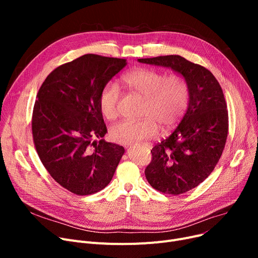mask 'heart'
<instances>
[{"label":"heart","mask_w":258,"mask_h":258,"mask_svg":"<svg viewBox=\"0 0 258 258\" xmlns=\"http://www.w3.org/2000/svg\"><path fill=\"white\" fill-rule=\"evenodd\" d=\"M124 86L143 97L142 119L121 120L110 128L112 140L131 144L157 136L159 126L163 132L172 130L184 116L189 100L187 79L180 73L166 75L153 68H137L122 76ZM122 92L114 81L106 83L99 94V108L108 120L118 116Z\"/></svg>","instance_id":"obj_1"}]
</instances>
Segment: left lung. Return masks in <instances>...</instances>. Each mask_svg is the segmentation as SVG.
<instances>
[{"label": "left lung", "instance_id": "left-lung-1", "mask_svg": "<svg viewBox=\"0 0 258 258\" xmlns=\"http://www.w3.org/2000/svg\"><path fill=\"white\" fill-rule=\"evenodd\" d=\"M140 62L171 68L188 81L189 103L179 126L157 143L145 177L156 190L178 196L196 188L213 171L228 136V110L213 74L180 55L140 58Z\"/></svg>", "mask_w": 258, "mask_h": 258}]
</instances>
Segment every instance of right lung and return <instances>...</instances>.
Wrapping results in <instances>:
<instances>
[{
  "mask_svg": "<svg viewBox=\"0 0 258 258\" xmlns=\"http://www.w3.org/2000/svg\"><path fill=\"white\" fill-rule=\"evenodd\" d=\"M125 66L123 58L86 54L54 69L36 95L35 150L54 181L74 195L100 191L124 154L123 146L102 139L107 130L98 100L102 87Z\"/></svg>",
  "mask_w": 258,
  "mask_h": 258,
  "instance_id": "right-lung-1",
  "label": "right lung"
}]
</instances>
